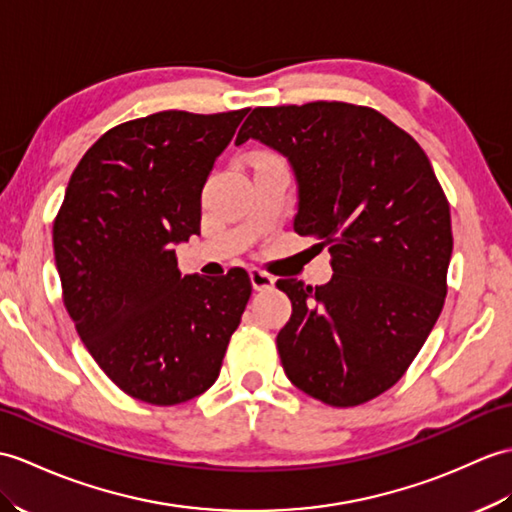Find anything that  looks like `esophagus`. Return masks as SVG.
Wrapping results in <instances>:
<instances>
[{
  "instance_id": "34e87169",
  "label": "esophagus",
  "mask_w": 512,
  "mask_h": 512,
  "mask_svg": "<svg viewBox=\"0 0 512 512\" xmlns=\"http://www.w3.org/2000/svg\"><path fill=\"white\" fill-rule=\"evenodd\" d=\"M248 277H251V285L255 290H270L272 285H275V277L259 268H253L251 272H248Z\"/></svg>"
}]
</instances>
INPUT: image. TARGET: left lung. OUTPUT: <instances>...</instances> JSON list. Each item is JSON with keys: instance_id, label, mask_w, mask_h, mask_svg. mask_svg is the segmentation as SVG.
I'll return each mask as SVG.
<instances>
[{"instance_id": "8db88e82", "label": "left lung", "mask_w": 512, "mask_h": 512, "mask_svg": "<svg viewBox=\"0 0 512 512\" xmlns=\"http://www.w3.org/2000/svg\"><path fill=\"white\" fill-rule=\"evenodd\" d=\"M248 139L288 159L294 231L329 246L325 285L279 279L292 316L277 336L290 382L349 408L395 386L441 316L454 248L449 202L406 130L368 106H257Z\"/></svg>"}]
</instances>
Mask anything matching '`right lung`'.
Segmentation results:
<instances>
[{"mask_svg": "<svg viewBox=\"0 0 512 512\" xmlns=\"http://www.w3.org/2000/svg\"><path fill=\"white\" fill-rule=\"evenodd\" d=\"M248 109L161 111L115 126L76 165L54 220L63 301L126 395L176 406L220 375L251 299L246 270L185 275L174 244L200 233V194Z\"/></svg>", "mask_w": 512, "mask_h": 512, "instance_id": "right-lung-1", "label": "right lung"}]
</instances>
